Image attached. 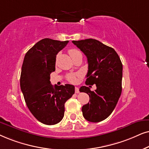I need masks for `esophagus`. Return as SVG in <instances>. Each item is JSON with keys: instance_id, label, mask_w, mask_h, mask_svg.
Returning a JSON list of instances; mask_svg holds the SVG:
<instances>
[{"instance_id": "34e87169", "label": "esophagus", "mask_w": 149, "mask_h": 149, "mask_svg": "<svg viewBox=\"0 0 149 149\" xmlns=\"http://www.w3.org/2000/svg\"><path fill=\"white\" fill-rule=\"evenodd\" d=\"M75 92H76V93H79V92H80V91H79L78 87H76V88H75Z\"/></svg>"}]
</instances>
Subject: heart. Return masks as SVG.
<instances>
[{
	"label": "heart",
	"instance_id": "1",
	"mask_svg": "<svg viewBox=\"0 0 149 149\" xmlns=\"http://www.w3.org/2000/svg\"><path fill=\"white\" fill-rule=\"evenodd\" d=\"M69 54L70 55L72 59L75 57L78 56V55H82V53L80 52V51H79L78 49L73 48L69 50ZM79 75L78 74H75V73H73V74H69L68 76H67V78H68V80L70 81L71 82L75 83L77 82L78 80Z\"/></svg>",
	"mask_w": 149,
	"mask_h": 149
}]
</instances>
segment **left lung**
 <instances>
[{"instance_id":"obj_1","label":"left lung","mask_w":149,"mask_h":149,"mask_svg":"<svg viewBox=\"0 0 149 149\" xmlns=\"http://www.w3.org/2000/svg\"><path fill=\"white\" fill-rule=\"evenodd\" d=\"M87 57L88 64L86 84H96L97 89L81 86L80 92L87 93L90 100L82 106V114L88 121L97 123L108 117L114 110L122 91L123 65L112 47L98 40L87 39L73 41Z\"/></svg>"}]
</instances>
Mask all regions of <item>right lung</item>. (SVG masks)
<instances>
[{"mask_svg":"<svg viewBox=\"0 0 149 149\" xmlns=\"http://www.w3.org/2000/svg\"><path fill=\"white\" fill-rule=\"evenodd\" d=\"M68 42L41 39L27 52L22 67L20 88L26 106L39 121L47 125L63 119L65 103L75 93L73 85L53 86L49 81L56 55Z\"/></svg>","mask_w":149,"mask_h":149,"instance_id":"1","label":"right lung"}]
</instances>
